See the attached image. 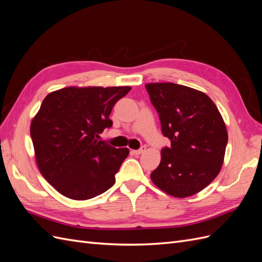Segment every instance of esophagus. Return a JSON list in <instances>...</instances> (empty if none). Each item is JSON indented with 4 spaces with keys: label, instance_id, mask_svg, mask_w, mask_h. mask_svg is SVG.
I'll return each mask as SVG.
<instances>
[{
    "label": "esophagus",
    "instance_id": "obj_1",
    "mask_svg": "<svg viewBox=\"0 0 262 262\" xmlns=\"http://www.w3.org/2000/svg\"><path fill=\"white\" fill-rule=\"evenodd\" d=\"M145 149H146V147H145V146H141L139 149L132 150V152H133V154H136V155H140V154H142V153H143V152H145Z\"/></svg>",
    "mask_w": 262,
    "mask_h": 262
}]
</instances>
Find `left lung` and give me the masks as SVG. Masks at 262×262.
<instances>
[{
  "mask_svg": "<svg viewBox=\"0 0 262 262\" xmlns=\"http://www.w3.org/2000/svg\"><path fill=\"white\" fill-rule=\"evenodd\" d=\"M145 89L160 116L170 146L150 173L154 184L176 198L201 191L222 168L227 131L217 107L204 93L173 83H150Z\"/></svg>",
  "mask_w": 262,
  "mask_h": 262,
  "instance_id": "left-lung-1",
  "label": "left lung"
}]
</instances>
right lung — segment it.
Here are the masks:
<instances>
[{"label": "right lung", "mask_w": 262, "mask_h": 262, "mask_svg": "<svg viewBox=\"0 0 262 262\" xmlns=\"http://www.w3.org/2000/svg\"><path fill=\"white\" fill-rule=\"evenodd\" d=\"M130 91V86L67 87L43 99L30 136L39 170L61 194L87 200L114 186L129 149L99 141V134L113 125V107Z\"/></svg>", "instance_id": "right-lung-1"}]
</instances>
